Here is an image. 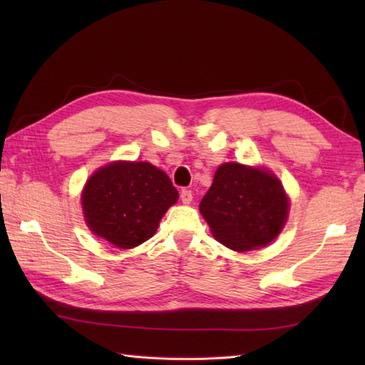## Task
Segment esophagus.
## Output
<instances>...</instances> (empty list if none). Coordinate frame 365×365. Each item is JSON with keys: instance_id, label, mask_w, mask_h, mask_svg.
Wrapping results in <instances>:
<instances>
[{"instance_id": "obj_1", "label": "esophagus", "mask_w": 365, "mask_h": 365, "mask_svg": "<svg viewBox=\"0 0 365 365\" xmlns=\"http://www.w3.org/2000/svg\"><path fill=\"white\" fill-rule=\"evenodd\" d=\"M180 199H182V202L183 204H190L191 200H192V192H191V190H182L180 191Z\"/></svg>"}]
</instances>
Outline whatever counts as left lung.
Instances as JSON below:
<instances>
[{"instance_id": "8db88e82", "label": "left lung", "mask_w": 365, "mask_h": 365, "mask_svg": "<svg viewBox=\"0 0 365 365\" xmlns=\"http://www.w3.org/2000/svg\"><path fill=\"white\" fill-rule=\"evenodd\" d=\"M199 210L220 243L243 252L273 242L284 227L289 200L265 169L226 163L215 173Z\"/></svg>"}]
</instances>
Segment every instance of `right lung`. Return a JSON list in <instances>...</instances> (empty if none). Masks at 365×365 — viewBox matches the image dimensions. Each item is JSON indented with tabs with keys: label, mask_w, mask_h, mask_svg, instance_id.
<instances>
[{
	"label": "right lung",
	"mask_w": 365,
	"mask_h": 365,
	"mask_svg": "<svg viewBox=\"0 0 365 365\" xmlns=\"http://www.w3.org/2000/svg\"><path fill=\"white\" fill-rule=\"evenodd\" d=\"M81 199L89 229L114 246L130 250L157 232L178 192L170 178L150 163L118 161L89 178Z\"/></svg>",
	"instance_id": "right-lung-1"
}]
</instances>
